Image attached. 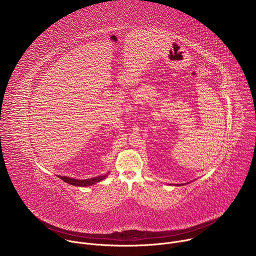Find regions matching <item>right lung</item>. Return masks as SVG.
Wrapping results in <instances>:
<instances>
[{
	"mask_svg": "<svg viewBox=\"0 0 256 256\" xmlns=\"http://www.w3.org/2000/svg\"><path fill=\"white\" fill-rule=\"evenodd\" d=\"M58 177L64 180L66 184H68L70 186H89L92 184H95L96 182H99L100 180H103L106 175H101L98 177H94V178H90V179H85V180H79V179H74V178H70L66 176H60L58 175Z\"/></svg>",
	"mask_w": 256,
	"mask_h": 256,
	"instance_id": "obj_1",
	"label": "right lung"
}]
</instances>
